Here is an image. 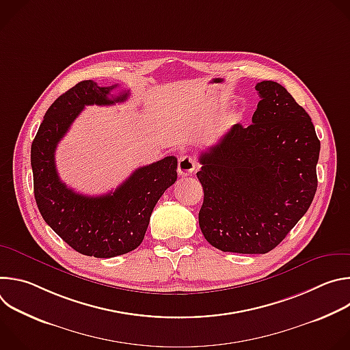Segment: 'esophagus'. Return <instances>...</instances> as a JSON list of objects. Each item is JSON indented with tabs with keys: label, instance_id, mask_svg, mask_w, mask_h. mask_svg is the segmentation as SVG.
Segmentation results:
<instances>
[{
	"label": "esophagus",
	"instance_id": "obj_1",
	"mask_svg": "<svg viewBox=\"0 0 350 350\" xmlns=\"http://www.w3.org/2000/svg\"><path fill=\"white\" fill-rule=\"evenodd\" d=\"M196 167V161L189 155H181L178 159V167L177 172L180 176H188L191 174Z\"/></svg>",
	"mask_w": 350,
	"mask_h": 350
}]
</instances>
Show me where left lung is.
Wrapping results in <instances>:
<instances>
[{"label": "left lung", "instance_id": "obj_1", "mask_svg": "<svg viewBox=\"0 0 350 350\" xmlns=\"http://www.w3.org/2000/svg\"><path fill=\"white\" fill-rule=\"evenodd\" d=\"M252 124H234L199 157V227L223 252L267 254L308 212L320 141L308 112L275 81L256 84Z\"/></svg>", "mask_w": 350, "mask_h": 350}]
</instances>
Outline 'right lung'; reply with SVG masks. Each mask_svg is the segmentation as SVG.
Returning <instances> with one entry per match:
<instances>
[{"mask_svg": "<svg viewBox=\"0 0 350 350\" xmlns=\"http://www.w3.org/2000/svg\"><path fill=\"white\" fill-rule=\"evenodd\" d=\"M116 87H99L92 80L77 83L48 108L31 144L34 198L42 219L75 251L94 258L134 251L159 198L177 180V159L166 157L137 169L105 195H83L61 181L55 166L58 142L85 105L124 103L129 91L109 96Z\"/></svg>", "mask_w": 350, "mask_h": 350, "instance_id": "add662e5", "label": "right lung"}]
</instances>
